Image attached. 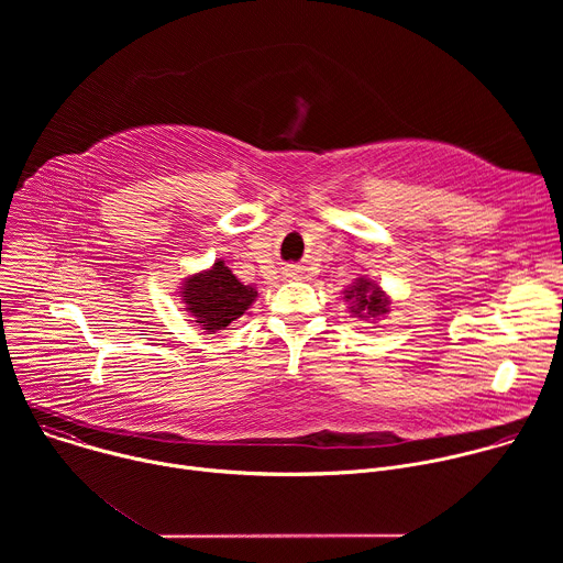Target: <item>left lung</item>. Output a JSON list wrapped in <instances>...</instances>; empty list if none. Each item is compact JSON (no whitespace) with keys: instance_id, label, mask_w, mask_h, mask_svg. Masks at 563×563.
I'll return each mask as SVG.
<instances>
[{"instance_id":"left-lung-1","label":"left lung","mask_w":563,"mask_h":563,"mask_svg":"<svg viewBox=\"0 0 563 563\" xmlns=\"http://www.w3.org/2000/svg\"><path fill=\"white\" fill-rule=\"evenodd\" d=\"M345 298L352 300V311L358 316V318H378V316H385L389 311V298L385 296V291L367 280V278H358L347 291H345Z\"/></svg>"}]
</instances>
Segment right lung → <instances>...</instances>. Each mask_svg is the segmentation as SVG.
<instances>
[{
	"label": "right lung",
	"mask_w": 563,
	"mask_h": 563,
	"mask_svg": "<svg viewBox=\"0 0 563 563\" xmlns=\"http://www.w3.org/2000/svg\"><path fill=\"white\" fill-rule=\"evenodd\" d=\"M256 296L258 291L240 283L222 261L213 263L209 272L187 278L183 287L185 309L207 332L224 330L250 309Z\"/></svg>",
	"instance_id": "obj_1"
}]
</instances>
